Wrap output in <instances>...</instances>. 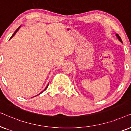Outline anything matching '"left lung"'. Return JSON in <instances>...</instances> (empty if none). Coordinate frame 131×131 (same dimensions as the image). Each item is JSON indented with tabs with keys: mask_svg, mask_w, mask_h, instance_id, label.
<instances>
[{
	"mask_svg": "<svg viewBox=\"0 0 131 131\" xmlns=\"http://www.w3.org/2000/svg\"><path fill=\"white\" fill-rule=\"evenodd\" d=\"M116 37L118 38V39L119 40V41L120 42H121V43H122V39H121V38L120 37V36L118 35V34H116Z\"/></svg>",
	"mask_w": 131,
	"mask_h": 131,
	"instance_id": "left-lung-1",
	"label": "left lung"
}]
</instances>
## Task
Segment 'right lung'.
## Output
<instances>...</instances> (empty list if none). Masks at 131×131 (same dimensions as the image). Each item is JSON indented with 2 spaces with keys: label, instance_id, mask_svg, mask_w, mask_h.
Listing matches in <instances>:
<instances>
[{
  "label": "right lung",
  "instance_id": "obj_1",
  "mask_svg": "<svg viewBox=\"0 0 131 131\" xmlns=\"http://www.w3.org/2000/svg\"><path fill=\"white\" fill-rule=\"evenodd\" d=\"M20 27H21V26H20V27H19L18 28V29H17V30H15V32H14V34H13V35H12V36H11V38H10V39H11V38H13V36H14L15 34H16V33H17V32H18V30H19V29H20ZM48 85H49V83H48V84H47V86L46 87H45V88L44 89V90H43L42 92H41V93H40L39 94H38V95H40V94H41V93H42V92H43V91H44V90H46V89L48 88ZM38 95H36V96H38Z\"/></svg>",
  "mask_w": 131,
  "mask_h": 131
}]
</instances>
